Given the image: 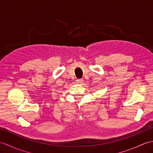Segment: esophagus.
<instances>
[{"label": "esophagus", "mask_w": 153, "mask_h": 153, "mask_svg": "<svg viewBox=\"0 0 153 153\" xmlns=\"http://www.w3.org/2000/svg\"><path fill=\"white\" fill-rule=\"evenodd\" d=\"M83 79H76V82H77V83L81 84V83H83Z\"/></svg>", "instance_id": "obj_1"}]
</instances>
